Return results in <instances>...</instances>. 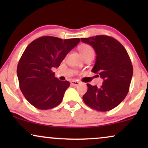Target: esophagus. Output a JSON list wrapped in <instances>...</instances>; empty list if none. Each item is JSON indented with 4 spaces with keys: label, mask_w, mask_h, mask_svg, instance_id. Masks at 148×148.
Returning a JSON list of instances; mask_svg holds the SVG:
<instances>
[{
    "label": "esophagus",
    "mask_w": 148,
    "mask_h": 148,
    "mask_svg": "<svg viewBox=\"0 0 148 148\" xmlns=\"http://www.w3.org/2000/svg\"><path fill=\"white\" fill-rule=\"evenodd\" d=\"M79 84H80V83L77 82V81H73V82H71V84L72 86H78V85Z\"/></svg>",
    "instance_id": "34e87169"
}]
</instances>
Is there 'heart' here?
Returning <instances> with one entry per match:
<instances>
[{"mask_svg":"<svg viewBox=\"0 0 148 148\" xmlns=\"http://www.w3.org/2000/svg\"><path fill=\"white\" fill-rule=\"evenodd\" d=\"M79 51L84 58L91 54H94L93 48L90 45L86 44H83L79 46Z\"/></svg>","mask_w":148,"mask_h":148,"instance_id":"b5f03b06","label":"heart"}]
</instances>
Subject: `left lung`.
<instances>
[{
  "instance_id": "left-lung-1",
  "label": "left lung",
  "mask_w": 148,
  "mask_h": 148,
  "mask_svg": "<svg viewBox=\"0 0 148 148\" xmlns=\"http://www.w3.org/2000/svg\"><path fill=\"white\" fill-rule=\"evenodd\" d=\"M81 40L94 48L96 58L92 72L99 74L104 81L99 88L87 84L88 91L83 100L94 110L100 112L112 110L129 92L133 76L129 54L118 40L110 36H96Z\"/></svg>"
}]
</instances>
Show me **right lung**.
I'll return each instance as SVG.
<instances>
[{
	"label": "right lung",
	"mask_w": 148,
	"mask_h": 148,
	"mask_svg": "<svg viewBox=\"0 0 148 148\" xmlns=\"http://www.w3.org/2000/svg\"><path fill=\"white\" fill-rule=\"evenodd\" d=\"M79 42V38L63 40L42 36L27 46L18 62L17 73L21 92L32 106L48 110L60 104L70 83L55 77L52 69L58 67Z\"/></svg>",
	"instance_id": "right-lung-1"
}]
</instances>
